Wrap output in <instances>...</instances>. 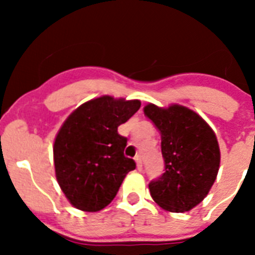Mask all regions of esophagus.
Returning a JSON list of instances; mask_svg holds the SVG:
<instances>
[{"label": "esophagus", "instance_id": "34e87169", "mask_svg": "<svg viewBox=\"0 0 255 255\" xmlns=\"http://www.w3.org/2000/svg\"><path fill=\"white\" fill-rule=\"evenodd\" d=\"M135 162H136V167H138V170H141V167H143V164H141V158L140 155H136L135 157Z\"/></svg>", "mask_w": 255, "mask_h": 255}]
</instances>
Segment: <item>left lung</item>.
Segmentation results:
<instances>
[{"mask_svg": "<svg viewBox=\"0 0 255 255\" xmlns=\"http://www.w3.org/2000/svg\"><path fill=\"white\" fill-rule=\"evenodd\" d=\"M144 114L161 131L164 172L149 182L153 200L166 211H190L208 194L220 167L216 134L194 111L184 106L147 105Z\"/></svg>", "mask_w": 255, "mask_h": 255, "instance_id": "left-lung-1", "label": "left lung"}]
</instances>
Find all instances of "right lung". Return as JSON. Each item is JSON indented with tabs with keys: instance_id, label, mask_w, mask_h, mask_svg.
I'll return each mask as SVG.
<instances>
[{
	"instance_id": "1",
	"label": "right lung",
	"mask_w": 255,
	"mask_h": 255,
	"mask_svg": "<svg viewBox=\"0 0 255 255\" xmlns=\"http://www.w3.org/2000/svg\"><path fill=\"white\" fill-rule=\"evenodd\" d=\"M140 108V101L103 96L76 108L61 126L53 145L58 185L70 203L85 212L107 207L134 159L124 154L128 139L117 128Z\"/></svg>"
}]
</instances>
